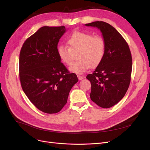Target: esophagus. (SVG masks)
<instances>
[{
	"label": "esophagus",
	"mask_w": 150,
	"mask_h": 150,
	"mask_svg": "<svg viewBox=\"0 0 150 150\" xmlns=\"http://www.w3.org/2000/svg\"><path fill=\"white\" fill-rule=\"evenodd\" d=\"M78 78L79 79V80H83V79H84V77L82 76H80V75H78Z\"/></svg>",
	"instance_id": "obj_1"
}]
</instances>
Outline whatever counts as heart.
I'll return each mask as SVG.
<instances>
[{"label": "heart", "mask_w": 150, "mask_h": 150, "mask_svg": "<svg viewBox=\"0 0 150 150\" xmlns=\"http://www.w3.org/2000/svg\"><path fill=\"white\" fill-rule=\"evenodd\" d=\"M67 43L69 48L64 45L58 46L57 54L64 64L70 65L74 60V54L78 53V61L69 67V71L73 73L83 74L90 67L98 66L105 54V41L99 35L74 31L67 39Z\"/></svg>", "instance_id": "b5f03b06"}]
</instances>
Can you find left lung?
Returning <instances> with one entry per match:
<instances>
[{
    "instance_id": "8db88e82",
    "label": "left lung",
    "mask_w": 150,
    "mask_h": 150,
    "mask_svg": "<svg viewBox=\"0 0 150 150\" xmlns=\"http://www.w3.org/2000/svg\"><path fill=\"white\" fill-rule=\"evenodd\" d=\"M101 31L105 41V54L93 74L86 77L91 84V99L97 105L109 108L115 105L128 89L132 70V57L129 46L122 35L105 22L85 24Z\"/></svg>"
}]
</instances>
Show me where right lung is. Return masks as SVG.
Segmentation results:
<instances>
[{
    "label": "right lung",
    "mask_w": 150,
    "mask_h": 150,
    "mask_svg": "<svg viewBox=\"0 0 150 150\" xmlns=\"http://www.w3.org/2000/svg\"><path fill=\"white\" fill-rule=\"evenodd\" d=\"M66 30L64 26L42 27L25 40L20 52L22 88L36 108L48 114L62 110L78 81L57 54L58 42Z\"/></svg>",
    "instance_id": "right-lung-1"
}]
</instances>
